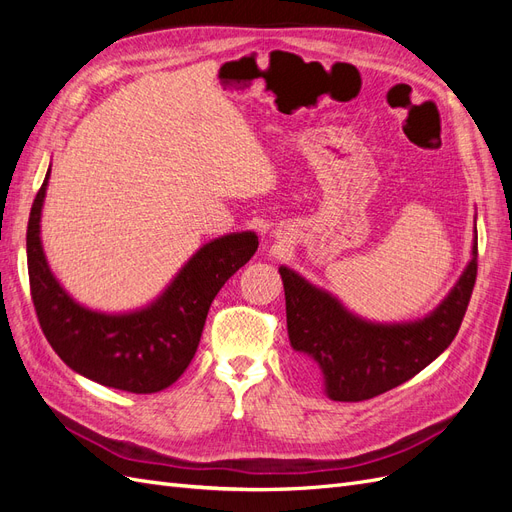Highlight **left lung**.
Listing matches in <instances>:
<instances>
[{
    "label": "left lung",
    "mask_w": 512,
    "mask_h": 512,
    "mask_svg": "<svg viewBox=\"0 0 512 512\" xmlns=\"http://www.w3.org/2000/svg\"><path fill=\"white\" fill-rule=\"evenodd\" d=\"M478 243L470 265L429 316L406 324H374L350 314L329 292L280 267L290 346L309 374H320L335 401H365L414 378L451 346L472 297Z\"/></svg>",
    "instance_id": "8db88e82"
}]
</instances>
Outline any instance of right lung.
<instances>
[{
  "label": "right lung",
  "mask_w": 512,
  "mask_h": 512,
  "mask_svg": "<svg viewBox=\"0 0 512 512\" xmlns=\"http://www.w3.org/2000/svg\"><path fill=\"white\" fill-rule=\"evenodd\" d=\"M49 173L27 224V271L46 342L76 374L128 393H158L194 359L215 294L258 250L254 232H232L203 245L149 307L100 314L76 303L49 269L40 215Z\"/></svg>",
  "instance_id": "add662e5"
}]
</instances>
